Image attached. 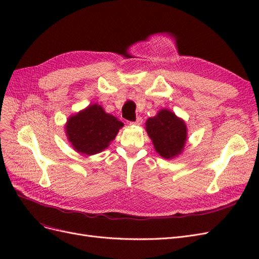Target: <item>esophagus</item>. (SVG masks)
<instances>
[{
  "instance_id": "esophagus-1",
  "label": "esophagus",
  "mask_w": 259,
  "mask_h": 259,
  "mask_svg": "<svg viewBox=\"0 0 259 259\" xmlns=\"http://www.w3.org/2000/svg\"><path fill=\"white\" fill-rule=\"evenodd\" d=\"M142 123H143L142 117H137L135 122H131L130 124L131 125H136V126H140V125H142Z\"/></svg>"
}]
</instances>
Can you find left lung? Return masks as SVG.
Listing matches in <instances>:
<instances>
[{"instance_id": "8db88e82", "label": "left lung", "mask_w": 259, "mask_h": 259, "mask_svg": "<svg viewBox=\"0 0 259 259\" xmlns=\"http://www.w3.org/2000/svg\"><path fill=\"white\" fill-rule=\"evenodd\" d=\"M146 131L154 150L162 158L173 160L182 154L188 138V128L182 117L163 108L146 121Z\"/></svg>"}]
</instances>
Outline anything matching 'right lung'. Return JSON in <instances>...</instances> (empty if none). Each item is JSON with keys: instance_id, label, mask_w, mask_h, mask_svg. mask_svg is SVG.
<instances>
[{"instance_id": "add662e5", "label": "right lung", "mask_w": 259, "mask_h": 259, "mask_svg": "<svg viewBox=\"0 0 259 259\" xmlns=\"http://www.w3.org/2000/svg\"><path fill=\"white\" fill-rule=\"evenodd\" d=\"M123 125L117 117L107 113L103 106L92 104L68 117L65 133L76 152L94 155L109 147Z\"/></svg>"}]
</instances>
